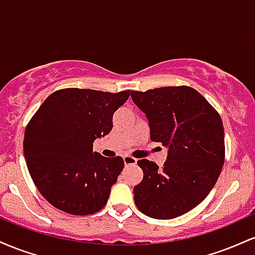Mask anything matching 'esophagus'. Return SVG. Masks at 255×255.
<instances>
[{"label": "esophagus", "mask_w": 255, "mask_h": 255, "mask_svg": "<svg viewBox=\"0 0 255 255\" xmlns=\"http://www.w3.org/2000/svg\"><path fill=\"white\" fill-rule=\"evenodd\" d=\"M124 162L125 165H134L136 164V158L131 157V156H124Z\"/></svg>", "instance_id": "esophagus-1"}]
</instances>
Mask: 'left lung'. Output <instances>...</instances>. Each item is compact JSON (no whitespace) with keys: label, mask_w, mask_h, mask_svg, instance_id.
Here are the masks:
<instances>
[{"label":"left lung","mask_w":255,"mask_h":255,"mask_svg":"<svg viewBox=\"0 0 255 255\" xmlns=\"http://www.w3.org/2000/svg\"><path fill=\"white\" fill-rule=\"evenodd\" d=\"M130 96L148 120L152 141L168 147L163 168L137 160L144 177L134 187V201L148 217L176 218L200 204L217 182L225 157L223 122L189 86L131 91Z\"/></svg>","instance_id":"8db88e82"}]
</instances>
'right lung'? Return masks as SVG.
<instances>
[{"mask_svg":"<svg viewBox=\"0 0 255 255\" xmlns=\"http://www.w3.org/2000/svg\"><path fill=\"white\" fill-rule=\"evenodd\" d=\"M129 96V90H57L32 116L24 154L32 180L49 204L75 216L105 206L125 162L93 152V141L111 130L114 113Z\"/></svg>","mask_w":255,"mask_h":255,"instance_id":"right-lung-1","label":"right lung"}]
</instances>
